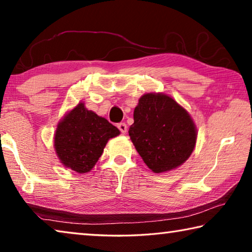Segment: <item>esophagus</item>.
Segmentation results:
<instances>
[{"mask_svg": "<svg viewBox=\"0 0 252 252\" xmlns=\"http://www.w3.org/2000/svg\"><path fill=\"white\" fill-rule=\"evenodd\" d=\"M118 127H119V130L121 131V133H122V134H126V133L127 126H126V123H119V125H118Z\"/></svg>", "mask_w": 252, "mask_h": 252, "instance_id": "1", "label": "esophagus"}]
</instances>
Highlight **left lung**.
Instances as JSON below:
<instances>
[{
	"mask_svg": "<svg viewBox=\"0 0 252 252\" xmlns=\"http://www.w3.org/2000/svg\"><path fill=\"white\" fill-rule=\"evenodd\" d=\"M129 135L148 168L163 173L189 159L198 131L189 112L164 93L150 92L139 99Z\"/></svg>",
	"mask_w": 252,
	"mask_h": 252,
	"instance_id": "1",
	"label": "left lung"
}]
</instances>
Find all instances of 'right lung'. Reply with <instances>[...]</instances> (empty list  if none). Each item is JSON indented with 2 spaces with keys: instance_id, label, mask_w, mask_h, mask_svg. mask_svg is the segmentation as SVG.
Masks as SVG:
<instances>
[{
  "instance_id": "right-lung-1",
  "label": "right lung",
  "mask_w": 252,
  "mask_h": 252,
  "mask_svg": "<svg viewBox=\"0 0 252 252\" xmlns=\"http://www.w3.org/2000/svg\"><path fill=\"white\" fill-rule=\"evenodd\" d=\"M119 134L118 127L79 102L59 121L53 146L65 168L87 173L96 164L109 140Z\"/></svg>"
}]
</instances>
